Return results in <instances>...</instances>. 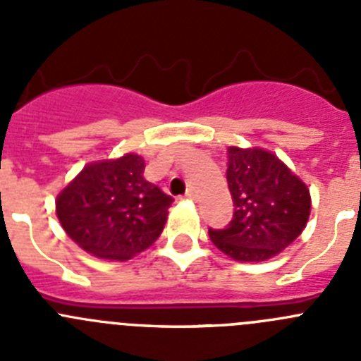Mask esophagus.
I'll return each instance as SVG.
<instances>
[{"mask_svg":"<svg viewBox=\"0 0 361 361\" xmlns=\"http://www.w3.org/2000/svg\"><path fill=\"white\" fill-rule=\"evenodd\" d=\"M186 198H190V200H197V193H195L193 190H188Z\"/></svg>","mask_w":361,"mask_h":361,"instance_id":"esophagus-1","label":"esophagus"}]
</instances>
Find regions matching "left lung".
<instances>
[{"instance_id":"8db88e82","label":"left lung","mask_w":361,"mask_h":361,"mask_svg":"<svg viewBox=\"0 0 361 361\" xmlns=\"http://www.w3.org/2000/svg\"><path fill=\"white\" fill-rule=\"evenodd\" d=\"M226 183L234 218L209 228L218 250L239 262H262L296 241L310 216V191L274 154L228 147Z\"/></svg>"}]
</instances>
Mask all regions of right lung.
<instances>
[{
  "label": "right lung",
  "instance_id": "1",
  "mask_svg": "<svg viewBox=\"0 0 361 361\" xmlns=\"http://www.w3.org/2000/svg\"><path fill=\"white\" fill-rule=\"evenodd\" d=\"M138 154L90 163L56 197L68 238L106 260H129L156 243L173 198L143 177Z\"/></svg>",
  "mask_w": 361,
  "mask_h": 361
}]
</instances>
